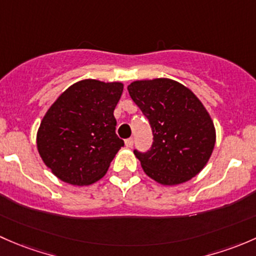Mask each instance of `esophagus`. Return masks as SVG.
Masks as SVG:
<instances>
[{
	"label": "esophagus",
	"instance_id": "obj_1",
	"mask_svg": "<svg viewBox=\"0 0 256 256\" xmlns=\"http://www.w3.org/2000/svg\"><path fill=\"white\" fill-rule=\"evenodd\" d=\"M133 144H134L133 138H128L127 140H126V146H127V148H132V146H133Z\"/></svg>",
	"mask_w": 256,
	"mask_h": 256
}]
</instances>
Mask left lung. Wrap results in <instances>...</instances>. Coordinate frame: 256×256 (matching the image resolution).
Wrapping results in <instances>:
<instances>
[{"instance_id":"8db88e82","label":"left lung","mask_w":256,"mask_h":256,"mask_svg":"<svg viewBox=\"0 0 256 256\" xmlns=\"http://www.w3.org/2000/svg\"><path fill=\"white\" fill-rule=\"evenodd\" d=\"M128 92L149 120L154 136L150 150H134L144 172L164 186L196 176L206 166L216 144L212 118L196 94L165 78L134 81Z\"/></svg>"}]
</instances>
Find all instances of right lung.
<instances>
[{
    "mask_svg": "<svg viewBox=\"0 0 256 256\" xmlns=\"http://www.w3.org/2000/svg\"><path fill=\"white\" fill-rule=\"evenodd\" d=\"M122 92V82L81 80L46 110L36 133V148L58 178L88 186L104 178L124 146L116 134L113 116Z\"/></svg>",
    "mask_w": 256,
    "mask_h": 256,
    "instance_id": "right-lung-1",
    "label": "right lung"
}]
</instances>
